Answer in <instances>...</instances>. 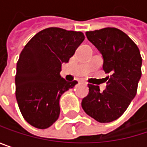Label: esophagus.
Returning <instances> with one entry per match:
<instances>
[{
  "instance_id": "obj_1",
  "label": "esophagus",
  "mask_w": 147,
  "mask_h": 147,
  "mask_svg": "<svg viewBox=\"0 0 147 147\" xmlns=\"http://www.w3.org/2000/svg\"><path fill=\"white\" fill-rule=\"evenodd\" d=\"M84 84H85V85H87V83H86V82H84Z\"/></svg>"
}]
</instances>
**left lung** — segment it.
I'll return each mask as SVG.
<instances>
[{
	"mask_svg": "<svg viewBox=\"0 0 147 147\" xmlns=\"http://www.w3.org/2000/svg\"><path fill=\"white\" fill-rule=\"evenodd\" d=\"M86 36L102 54L103 70L111 76L103 92L99 86L88 84L82 107L96 121L111 123L124 113L136 95L142 59L137 45L117 28L87 31Z\"/></svg>",
	"mask_w": 147,
	"mask_h": 147,
	"instance_id": "left-lung-1",
	"label": "left lung"
}]
</instances>
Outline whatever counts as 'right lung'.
Here are the masks:
<instances>
[{
    "label": "right lung",
    "instance_id": "right-lung-1",
    "mask_svg": "<svg viewBox=\"0 0 147 147\" xmlns=\"http://www.w3.org/2000/svg\"><path fill=\"white\" fill-rule=\"evenodd\" d=\"M85 36L80 31L51 27L35 35L22 50L15 76L16 99L30 125L44 129L59 118L61 95L77 83L60 76Z\"/></svg>",
    "mask_w": 147,
    "mask_h": 147
}]
</instances>
